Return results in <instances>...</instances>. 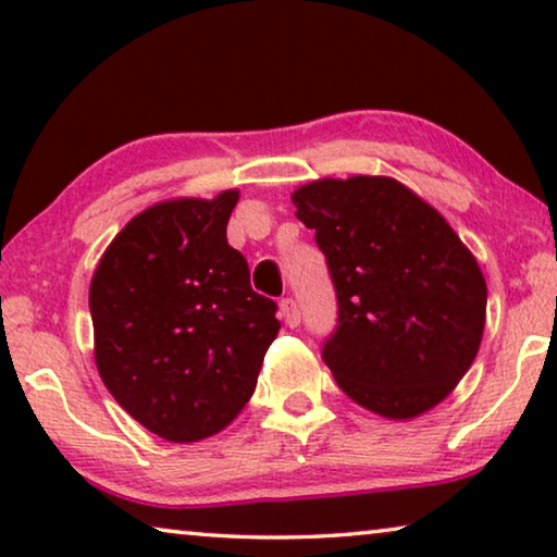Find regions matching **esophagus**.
<instances>
[{"label": "esophagus", "mask_w": 557, "mask_h": 557, "mask_svg": "<svg viewBox=\"0 0 557 557\" xmlns=\"http://www.w3.org/2000/svg\"><path fill=\"white\" fill-rule=\"evenodd\" d=\"M278 309H281V317H284V322H286L288 326H299V322H301V311H299V304H296V301L292 299V296H286V299H281Z\"/></svg>", "instance_id": "obj_1"}]
</instances>
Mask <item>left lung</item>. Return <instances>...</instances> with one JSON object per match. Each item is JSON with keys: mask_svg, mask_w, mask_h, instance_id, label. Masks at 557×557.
I'll list each match as a JSON object with an SVG mask.
<instances>
[{"mask_svg": "<svg viewBox=\"0 0 557 557\" xmlns=\"http://www.w3.org/2000/svg\"><path fill=\"white\" fill-rule=\"evenodd\" d=\"M337 292L322 360L372 413L438 406L482 345L486 281L444 215L391 177L317 180L292 195Z\"/></svg>", "mask_w": 557, "mask_h": 557, "instance_id": "1", "label": "left lung"}]
</instances>
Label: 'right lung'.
<instances>
[{"mask_svg":"<svg viewBox=\"0 0 557 557\" xmlns=\"http://www.w3.org/2000/svg\"><path fill=\"white\" fill-rule=\"evenodd\" d=\"M238 189L151 205L111 240L90 281L96 364L144 429L174 444L223 431L256 391L281 322L227 246Z\"/></svg>","mask_w":557,"mask_h":557,"instance_id":"add662e5","label":"right lung"}]
</instances>
